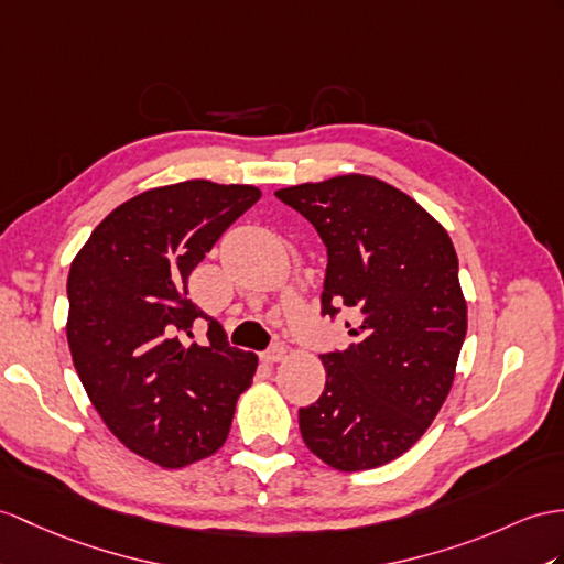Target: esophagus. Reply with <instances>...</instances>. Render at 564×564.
Returning <instances> with one entry per match:
<instances>
[{
	"label": "esophagus",
	"instance_id": "1",
	"mask_svg": "<svg viewBox=\"0 0 564 564\" xmlns=\"http://www.w3.org/2000/svg\"><path fill=\"white\" fill-rule=\"evenodd\" d=\"M284 354H286V345H284V341H274V345H272L270 349L263 351V361H265V364H278V361L284 359Z\"/></svg>",
	"mask_w": 564,
	"mask_h": 564
}]
</instances>
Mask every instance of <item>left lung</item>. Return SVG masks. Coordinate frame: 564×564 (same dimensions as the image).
I'll return each instance as SVG.
<instances>
[{"label": "left lung", "instance_id": "1", "mask_svg": "<svg viewBox=\"0 0 564 564\" xmlns=\"http://www.w3.org/2000/svg\"><path fill=\"white\" fill-rule=\"evenodd\" d=\"M327 249L321 313L359 311L354 345L323 354L325 390L299 409L315 457L339 471L388 464L441 411L466 337L459 263L447 231L380 178L345 174L274 191Z\"/></svg>", "mask_w": 564, "mask_h": 564}]
</instances>
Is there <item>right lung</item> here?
I'll return each instance as SVG.
<instances>
[{
  "mask_svg": "<svg viewBox=\"0 0 564 564\" xmlns=\"http://www.w3.org/2000/svg\"><path fill=\"white\" fill-rule=\"evenodd\" d=\"M260 198L256 186L194 178L150 188L95 227L68 270L66 339L93 406L119 441L164 469L210 457L227 441L237 397L258 356L229 347L210 319L209 345H181L205 313L188 274Z\"/></svg>",
  "mask_w": 564,
  "mask_h": 564,
  "instance_id": "right-lung-1",
  "label": "right lung"
}]
</instances>
